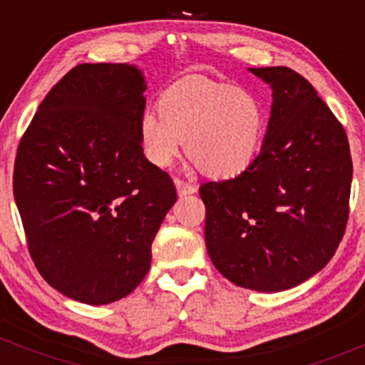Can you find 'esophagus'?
Returning <instances> with one entry per match:
<instances>
[{"instance_id":"34e87169","label":"esophagus","mask_w":365,"mask_h":365,"mask_svg":"<svg viewBox=\"0 0 365 365\" xmlns=\"http://www.w3.org/2000/svg\"><path fill=\"white\" fill-rule=\"evenodd\" d=\"M175 185H177V192H178L180 197L195 194V192H197L195 185H192V183H188V182H183V180H180V178L175 180Z\"/></svg>"}]
</instances>
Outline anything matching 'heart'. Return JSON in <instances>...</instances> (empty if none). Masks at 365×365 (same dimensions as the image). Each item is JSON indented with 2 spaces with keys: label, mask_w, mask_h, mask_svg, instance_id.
<instances>
[{
  "label": "heart",
  "mask_w": 365,
  "mask_h": 365,
  "mask_svg": "<svg viewBox=\"0 0 365 365\" xmlns=\"http://www.w3.org/2000/svg\"><path fill=\"white\" fill-rule=\"evenodd\" d=\"M266 130L264 104L233 83L192 75L159 99V111L142 115L139 135L145 158L168 168L182 153L212 178H233L254 163Z\"/></svg>",
  "instance_id": "obj_1"
}]
</instances>
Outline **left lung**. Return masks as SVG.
<instances>
[{"instance_id": "8db88e82", "label": "left lung", "mask_w": 365, "mask_h": 365, "mask_svg": "<svg viewBox=\"0 0 365 365\" xmlns=\"http://www.w3.org/2000/svg\"><path fill=\"white\" fill-rule=\"evenodd\" d=\"M273 91L261 153L244 173L200 185L206 247L226 279L282 292L319 273L349 221L351 158L336 116L300 73L249 68Z\"/></svg>"}]
</instances>
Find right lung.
Listing matches in <instances>:
<instances>
[{
	"label": "right lung",
	"mask_w": 365,
	"mask_h": 365,
	"mask_svg": "<svg viewBox=\"0 0 365 365\" xmlns=\"http://www.w3.org/2000/svg\"><path fill=\"white\" fill-rule=\"evenodd\" d=\"M145 89L130 63L77 65L48 92L16 150L14 195L29 252L77 302L111 304L135 290L177 202L173 180L142 150Z\"/></svg>",
	"instance_id": "obj_1"
}]
</instances>
